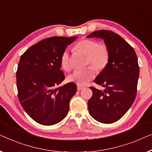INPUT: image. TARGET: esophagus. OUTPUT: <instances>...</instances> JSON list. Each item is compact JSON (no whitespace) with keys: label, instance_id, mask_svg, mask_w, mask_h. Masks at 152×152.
I'll return each instance as SVG.
<instances>
[{"label":"esophagus","instance_id":"34e87169","mask_svg":"<svg viewBox=\"0 0 152 152\" xmlns=\"http://www.w3.org/2000/svg\"><path fill=\"white\" fill-rule=\"evenodd\" d=\"M84 89V87L80 86V85H78V86H77V89H78V91H80V90H81V89Z\"/></svg>","mask_w":152,"mask_h":152}]
</instances>
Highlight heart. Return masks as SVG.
<instances>
[{
  "mask_svg": "<svg viewBox=\"0 0 152 152\" xmlns=\"http://www.w3.org/2000/svg\"><path fill=\"white\" fill-rule=\"evenodd\" d=\"M75 49L87 56V65H91L96 70L103 69L107 65L110 59V52L107 47L103 44H98L96 41L90 39H83L77 42ZM61 66L66 72L71 69L69 52H63L61 56ZM95 72L91 67L83 70H76L69 75L68 80L80 86L87 85L94 78Z\"/></svg>",
  "mask_w": 152,
  "mask_h": 152,
  "instance_id": "1",
  "label": "heart"
}]
</instances>
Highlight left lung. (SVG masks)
I'll return each mask as SVG.
<instances>
[{"label":"left lung","mask_w":152,"mask_h":152,"mask_svg":"<svg viewBox=\"0 0 152 152\" xmlns=\"http://www.w3.org/2000/svg\"><path fill=\"white\" fill-rule=\"evenodd\" d=\"M87 37L102 38L110 52L107 65L94 80L105 89L90 87L93 94L88 100L89 112L100 123H113L125 115L136 98L139 77L137 56L126 40L112 31H95Z\"/></svg>","instance_id":"obj_1"}]
</instances>
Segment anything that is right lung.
Wrapping results in <instances>:
<instances>
[{
	"label": "right lung",
	"instance_id": "add662e5",
	"mask_svg": "<svg viewBox=\"0 0 152 152\" xmlns=\"http://www.w3.org/2000/svg\"><path fill=\"white\" fill-rule=\"evenodd\" d=\"M77 36H53L31 46L21 56L16 72L18 97L23 108L36 123L55 125L65 118L69 101L77 91L65 80L61 56Z\"/></svg>",
	"mask_w": 152,
	"mask_h": 152
}]
</instances>
